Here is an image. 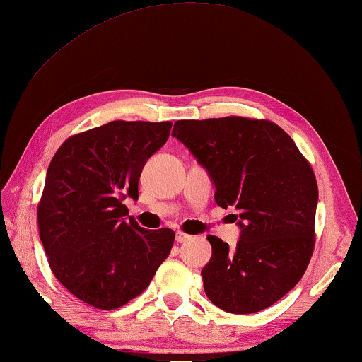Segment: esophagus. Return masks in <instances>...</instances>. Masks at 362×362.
<instances>
[{"label":"esophagus","instance_id":"esophagus-1","mask_svg":"<svg viewBox=\"0 0 362 362\" xmlns=\"http://www.w3.org/2000/svg\"><path fill=\"white\" fill-rule=\"evenodd\" d=\"M191 239H192V236H189V234H185L182 231L175 233V242H177V243H185V242H188Z\"/></svg>","mask_w":362,"mask_h":362}]
</instances>
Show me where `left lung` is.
Masks as SVG:
<instances>
[{
	"label": "left lung",
	"instance_id": "1",
	"mask_svg": "<svg viewBox=\"0 0 362 362\" xmlns=\"http://www.w3.org/2000/svg\"><path fill=\"white\" fill-rule=\"evenodd\" d=\"M173 137L206 170L216 204L238 211L236 248L206 238L213 255L200 274L208 299L234 315L273 305L300 281L313 255L312 166L288 134L267 120H179Z\"/></svg>",
	"mask_w": 362,
	"mask_h": 362
}]
</instances>
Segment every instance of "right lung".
Listing matches in <instances>:
<instances>
[{"label": "right lung", "instance_id": "add662e5", "mask_svg": "<svg viewBox=\"0 0 362 362\" xmlns=\"http://www.w3.org/2000/svg\"><path fill=\"white\" fill-rule=\"evenodd\" d=\"M171 122H109L58 148L38 205L50 270L75 298L114 310L145 290L170 256L174 231L128 217L143 166L170 137Z\"/></svg>", "mask_w": 362, "mask_h": 362}]
</instances>
